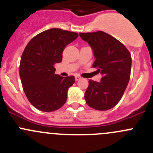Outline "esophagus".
I'll use <instances>...</instances> for the list:
<instances>
[{
    "label": "esophagus",
    "instance_id": "esophagus-1",
    "mask_svg": "<svg viewBox=\"0 0 153 153\" xmlns=\"http://www.w3.org/2000/svg\"><path fill=\"white\" fill-rule=\"evenodd\" d=\"M81 77L79 76V75H76V76H75V81H79V80H81Z\"/></svg>",
    "mask_w": 153,
    "mask_h": 153
}]
</instances>
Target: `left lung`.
<instances>
[{"label":"left lung","instance_id":"left-lung-1","mask_svg":"<svg viewBox=\"0 0 153 153\" xmlns=\"http://www.w3.org/2000/svg\"><path fill=\"white\" fill-rule=\"evenodd\" d=\"M79 35L93 51L95 61L92 67L102 75L100 82L89 81L84 94L86 103L97 110H108L119 102L128 85L131 55L119 41L102 31Z\"/></svg>","mask_w":153,"mask_h":153}]
</instances>
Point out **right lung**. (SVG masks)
I'll list each match as a JSON object with an SVG mask.
<instances>
[{"mask_svg": "<svg viewBox=\"0 0 153 153\" xmlns=\"http://www.w3.org/2000/svg\"><path fill=\"white\" fill-rule=\"evenodd\" d=\"M78 37L76 32L54 28L34 37L24 49L20 63V78L29 101L43 112L61 108L75 77L55 74V64L62 61V53Z\"/></svg>", "mask_w": 153, "mask_h": 153, "instance_id": "1", "label": "right lung"}]
</instances>
